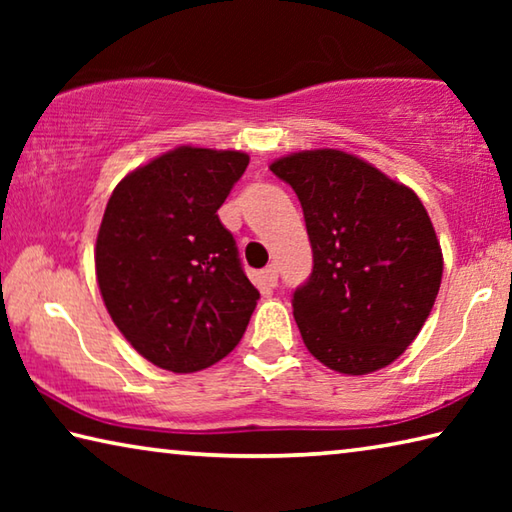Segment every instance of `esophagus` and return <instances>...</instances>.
Instances as JSON below:
<instances>
[{
	"label": "esophagus",
	"mask_w": 512,
	"mask_h": 512,
	"mask_svg": "<svg viewBox=\"0 0 512 512\" xmlns=\"http://www.w3.org/2000/svg\"><path fill=\"white\" fill-rule=\"evenodd\" d=\"M262 277H264V282L268 284V287H275V284H277V266L268 264L262 271Z\"/></svg>",
	"instance_id": "esophagus-1"
}]
</instances>
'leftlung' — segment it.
Listing matches in <instances>:
<instances>
[{
	"label": "left lung",
	"instance_id": "1",
	"mask_svg": "<svg viewBox=\"0 0 512 512\" xmlns=\"http://www.w3.org/2000/svg\"><path fill=\"white\" fill-rule=\"evenodd\" d=\"M271 171L296 192L314 253V271L293 291L307 350L343 375L393 363L443 280V250L422 201L339 149L291 153Z\"/></svg>",
	"mask_w": 512,
	"mask_h": 512
}]
</instances>
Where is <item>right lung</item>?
Segmentation results:
<instances>
[{
	"instance_id": "add662e5",
	"label": "right lung",
	"mask_w": 512,
	"mask_h": 512,
	"mask_svg": "<svg viewBox=\"0 0 512 512\" xmlns=\"http://www.w3.org/2000/svg\"><path fill=\"white\" fill-rule=\"evenodd\" d=\"M241 151L178 146L121 180L94 248L112 323L158 368L196 372L235 350L259 291L216 210L244 176Z\"/></svg>"
}]
</instances>
